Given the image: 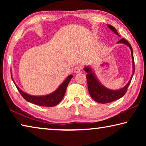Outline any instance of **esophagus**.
Returning a JSON list of instances; mask_svg holds the SVG:
<instances>
[{"label":"esophagus","instance_id":"34e87169","mask_svg":"<svg viewBox=\"0 0 146 146\" xmlns=\"http://www.w3.org/2000/svg\"><path fill=\"white\" fill-rule=\"evenodd\" d=\"M82 66H76L75 69H74V72H75V73H79L81 70H82Z\"/></svg>","mask_w":146,"mask_h":146}]
</instances>
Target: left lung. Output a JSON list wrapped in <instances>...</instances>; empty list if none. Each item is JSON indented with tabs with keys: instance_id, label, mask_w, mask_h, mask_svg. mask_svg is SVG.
<instances>
[{
	"instance_id": "obj_1",
	"label": "left lung",
	"mask_w": 146,
	"mask_h": 146,
	"mask_svg": "<svg viewBox=\"0 0 146 146\" xmlns=\"http://www.w3.org/2000/svg\"><path fill=\"white\" fill-rule=\"evenodd\" d=\"M108 28H110L111 30H112L114 33L117 35L118 36H120L119 34L118 33L114 27L109 25L108 24ZM117 43H122L127 45L131 49V56H132V64H133V74L131 77L130 80L128 83L125 85L124 87L122 89L118 90H111L110 89L106 88L104 87L101 83L98 80V79L96 78V76L94 74L93 71L91 70V69L89 67V66H86L84 68V71L87 73L86 75V78H87V82H88V88L90 95L94 100L98 103L102 104H106L113 102V101L117 100L119 99L121 97H122L123 95L126 93L127 90L129 85L131 81V79L133 75L135 73V62H134V58H133V49L131 44L125 40V38H122Z\"/></svg>"
}]
</instances>
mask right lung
<instances>
[{
    "label": "right lung",
    "instance_id": "obj_1",
    "mask_svg": "<svg viewBox=\"0 0 146 146\" xmlns=\"http://www.w3.org/2000/svg\"><path fill=\"white\" fill-rule=\"evenodd\" d=\"M72 78V75H69L67 78L61 84L60 86L52 93L44 96H33L27 94L26 93L22 91L15 84V83L14 82L13 79L11 76L12 80H13L14 84H15L17 90H19L20 93L21 94V95L23 96V97L24 99L29 102L34 104L40 106H46V107H53V106H55L57 105L62 100L64 96L65 95L68 84L70 83L71 79Z\"/></svg>",
    "mask_w": 146,
    "mask_h": 146
}]
</instances>
